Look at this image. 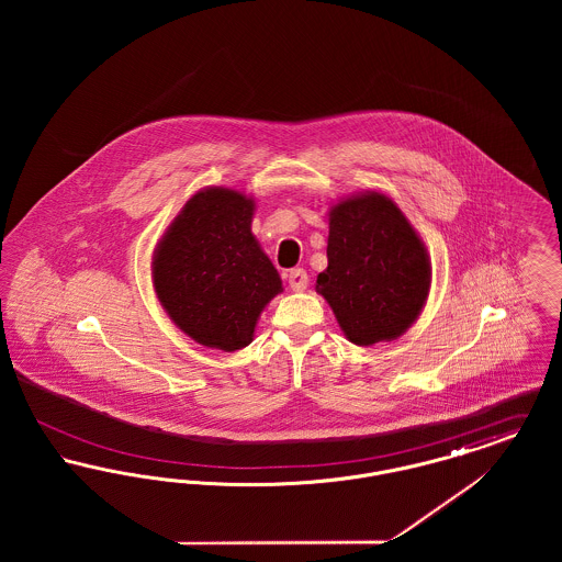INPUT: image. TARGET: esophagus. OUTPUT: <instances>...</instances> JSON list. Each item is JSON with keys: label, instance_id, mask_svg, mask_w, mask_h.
<instances>
[{"label": "esophagus", "instance_id": "esophagus-1", "mask_svg": "<svg viewBox=\"0 0 562 562\" xmlns=\"http://www.w3.org/2000/svg\"><path fill=\"white\" fill-rule=\"evenodd\" d=\"M310 284L307 271L305 269L296 268L289 271V286L293 289L294 293H303Z\"/></svg>", "mask_w": 562, "mask_h": 562}]
</instances>
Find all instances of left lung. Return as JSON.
<instances>
[{"label":"left lung","mask_w":562,"mask_h":562,"mask_svg":"<svg viewBox=\"0 0 562 562\" xmlns=\"http://www.w3.org/2000/svg\"><path fill=\"white\" fill-rule=\"evenodd\" d=\"M326 257L316 291L351 344L394 341L419 318L431 286L428 248L385 193L330 206Z\"/></svg>","instance_id":"left-lung-1"}]
</instances>
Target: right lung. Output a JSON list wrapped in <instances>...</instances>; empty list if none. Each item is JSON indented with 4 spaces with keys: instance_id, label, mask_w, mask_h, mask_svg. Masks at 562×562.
I'll return each instance as SVG.
<instances>
[{
    "instance_id": "1",
    "label": "right lung",
    "mask_w": 562,
    "mask_h": 562,
    "mask_svg": "<svg viewBox=\"0 0 562 562\" xmlns=\"http://www.w3.org/2000/svg\"><path fill=\"white\" fill-rule=\"evenodd\" d=\"M252 214L255 200L241 191L200 189L154 250L161 307L204 348H246L261 312L282 293L278 269L250 232Z\"/></svg>"
}]
</instances>
